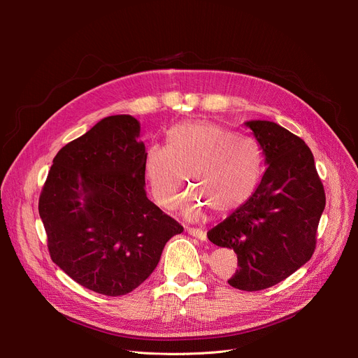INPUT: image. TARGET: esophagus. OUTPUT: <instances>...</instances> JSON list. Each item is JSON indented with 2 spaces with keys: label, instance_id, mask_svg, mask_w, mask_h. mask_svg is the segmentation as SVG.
Returning a JSON list of instances; mask_svg holds the SVG:
<instances>
[{
  "label": "esophagus",
  "instance_id": "obj_1",
  "mask_svg": "<svg viewBox=\"0 0 358 358\" xmlns=\"http://www.w3.org/2000/svg\"><path fill=\"white\" fill-rule=\"evenodd\" d=\"M187 232H189L192 236L200 239V241H206L208 239V235H206V231L200 229V228H189L187 229Z\"/></svg>",
  "mask_w": 358,
  "mask_h": 358
}]
</instances>
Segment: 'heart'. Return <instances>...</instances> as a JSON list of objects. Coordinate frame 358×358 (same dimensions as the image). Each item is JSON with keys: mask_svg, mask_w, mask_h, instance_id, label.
I'll return each instance as SVG.
<instances>
[{"mask_svg": "<svg viewBox=\"0 0 358 358\" xmlns=\"http://www.w3.org/2000/svg\"><path fill=\"white\" fill-rule=\"evenodd\" d=\"M262 174L259 145L212 122H182L166 131V146L150 145L143 157V176L162 209L178 203L185 176L194 192L182 208L197 219L206 209L228 213L255 192Z\"/></svg>", "mask_w": 358, "mask_h": 358, "instance_id": "1", "label": "heart"}]
</instances>
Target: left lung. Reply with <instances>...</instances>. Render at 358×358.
Masks as SVG:
<instances>
[{"label": "left lung", "mask_w": 358, "mask_h": 358, "mask_svg": "<svg viewBox=\"0 0 358 358\" xmlns=\"http://www.w3.org/2000/svg\"><path fill=\"white\" fill-rule=\"evenodd\" d=\"M247 126L264 150L268 168L254 194L208 238L238 255V270L228 283L258 292L286 280L310 259L327 197L302 139L267 120Z\"/></svg>", "instance_id": "1"}]
</instances>
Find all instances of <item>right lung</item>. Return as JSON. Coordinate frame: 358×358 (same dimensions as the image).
I'll list each match as a JSON object with an SVG mask.
<instances>
[{
	"instance_id": "1",
	"label": "right lung",
	"mask_w": 358,
	"mask_h": 358,
	"mask_svg": "<svg viewBox=\"0 0 358 358\" xmlns=\"http://www.w3.org/2000/svg\"><path fill=\"white\" fill-rule=\"evenodd\" d=\"M139 131L131 116L103 119L56 154L39 197L52 261L106 296L141 286L182 232L146 197Z\"/></svg>"
}]
</instances>
